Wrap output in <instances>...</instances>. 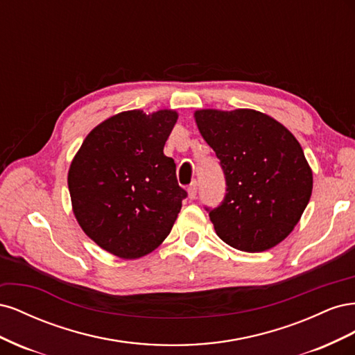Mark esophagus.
Wrapping results in <instances>:
<instances>
[{"label":"esophagus","mask_w":355,"mask_h":355,"mask_svg":"<svg viewBox=\"0 0 355 355\" xmlns=\"http://www.w3.org/2000/svg\"><path fill=\"white\" fill-rule=\"evenodd\" d=\"M188 197L191 200H194L197 197V180L192 182V184L188 187Z\"/></svg>","instance_id":"obj_1"}]
</instances>
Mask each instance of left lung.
<instances>
[{"label": "left lung", "mask_w": 355, "mask_h": 355, "mask_svg": "<svg viewBox=\"0 0 355 355\" xmlns=\"http://www.w3.org/2000/svg\"><path fill=\"white\" fill-rule=\"evenodd\" d=\"M194 116L227 182L219 206L206 207L220 240L250 253L282 243L313 192L302 146L283 124L259 111L200 110Z\"/></svg>", "instance_id": "8db88e82"}]
</instances>
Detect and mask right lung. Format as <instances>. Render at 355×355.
<instances>
[{"label":"right lung","mask_w":355,"mask_h":355,"mask_svg":"<svg viewBox=\"0 0 355 355\" xmlns=\"http://www.w3.org/2000/svg\"><path fill=\"white\" fill-rule=\"evenodd\" d=\"M178 112L116 114L84 139L68 187L73 214L89 237L123 259L151 253L170 234L187 191L164 145Z\"/></svg>","instance_id":"right-lung-1"}]
</instances>
